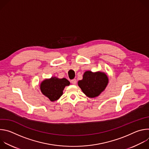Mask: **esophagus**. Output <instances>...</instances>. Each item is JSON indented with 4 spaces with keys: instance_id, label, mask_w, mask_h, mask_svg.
I'll return each mask as SVG.
<instances>
[{
    "instance_id": "1",
    "label": "esophagus",
    "mask_w": 149,
    "mask_h": 149,
    "mask_svg": "<svg viewBox=\"0 0 149 149\" xmlns=\"http://www.w3.org/2000/svg\"><path fill=\"white\" fill-rule=\"evenodd\" d=\"M71 83L73 84H75L77 83V80H76V79H72V80H71Z\"/></svg>"
}]
</instances>
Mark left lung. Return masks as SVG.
Instances as JSON below:
<instances>
[{"mask_svg":"<svg viewBox=\"0 0 149 149\" xmlns=\"http://www.w3.org/2000/svg\"><path fill=\"white\" fill-rule=\"evenodd\" d=\"M108 82L109 79L105 74L86 71L83 75L82 79L79 80L78 84L85 94L94 98L98 96L104 90Z\"/></svg>","mask_w":149,"mask_h":149,"instance_id":"1","label":"left lung"}]
</instances>
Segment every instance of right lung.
<instances>
[{"label":"right lung","instance_id":"obj_1","mask_svg":"<svg viewBox=\"0 0 149 149\" xmlns=\"http://www.w3.org/2000/svg\"><path fill=\"white\" fill-rule=\"evenodd\" d=\"M70 84V81L65 78L59 79L56 77H52L42 82L40 88L42 94L51 101H54L62 95L65 87L69 86Z\"/></svg>","mask_w":149,"mask_h":149}]
</instances>
